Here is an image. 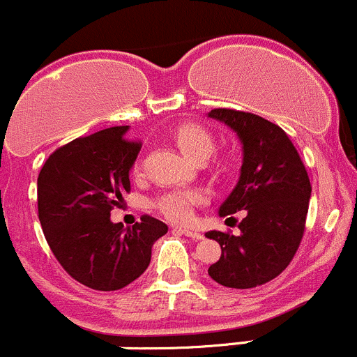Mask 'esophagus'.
<instances>
[{"instance_id": "obj_1", "label": "esophagus", "mask_w": 357, "mask_h": 357, "mask_svg": "<svg viewBox=\"0 0 357 357\" xmlns=\"http://www.w3.org/2000/svg\"><path fill=\"white\" fill-rule=\"evenodd\" d=\"M172 232H179V234L186 236V238L192 239H201L202 234L199 231H194V229H181V227H172Z\"/></svg>"}]
</instances>
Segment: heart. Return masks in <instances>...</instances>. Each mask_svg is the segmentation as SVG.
Here are the masks:
<instances>
[{"instance_id":"b5f03b06","label":"heart","mask_w":357,"mask_h":357,"mask_svg":"<svg viewBox=\"0 0 357 357\" xmlns=\"http://www.w3.org/2000/svg\"><path fill=\"white\" fill-rule=\"evenodd\" d=\"M174 142L179 151L194 162L208 160L215 149L211 133L204 126L194 125V123H185L178 126L174 132ZM199 201H201V194L195 190H174L162 195L155 202V206L165 218L183 224L192 218L194 208Z\"/></svg>"}]
</instances>
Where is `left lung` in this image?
Returning <instances> with one entry per match:
<instances>
[{
    "instance_id": "left-lung-1",
    "label": "left lung",
    "mask_w": 357,
    "mask_h": 357,
    "mask_svg": "<svg viewBox=\"0 0 357 357\" xmlns=\"http://www.w3.org/2000/svg\"><path fill=\"white\" fill-rule=\"evenodd\" d=\"M208 118L227 125L241 142V169L220 216L245 211L239 236L206 232L222 246L208 273L220 285L252 289L276 278L289 266L305 232L312 185L287 133L250 112L213 109Z\"/></svg>"
}]
</instances>
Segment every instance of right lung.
<instances>
[{
    "label": "right lung",
    "instance_id": "right-lung-1",
    "mask_svg": "<svg viewBox=\"0 0 357 357\" xmlns=\"http://www.w3.org/2000/svg\"><path fill=\"white\" fill-rule=\"evenodd\" d=\"M128 126H112L56 149L38 174V218L52 254L72 278L118 291L148 269L156 239L169 227L142 216L133 227L111 220L130 190L139 144Z\"/></svg>",
    "mask_w": 357,
    "mask_h": 357
}]
</instances>
